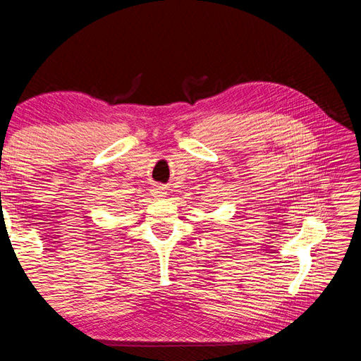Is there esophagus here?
I'll use <instances>...</instances> for the list:
<instances>
[{
	"label": "esophagus",
	"instance_id": "1",
	"mask_svg": "<svg viewBox=\"0 0 361 361\" xmlns=\"http://www.w3.org/2000/svg\"><path fill=\"white\" fill-rule=\"evenodd\" d=\"M154 194L155 197H164V195H166V191H164V188H157L154 190Z\"/></svg>",
	"mask_w": 361,
	"mask_h": 361
}]
</instances>
